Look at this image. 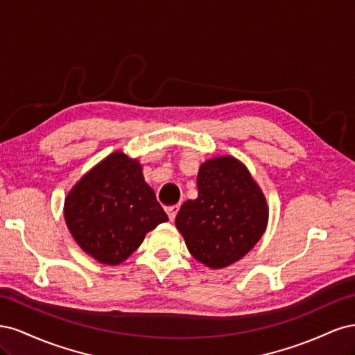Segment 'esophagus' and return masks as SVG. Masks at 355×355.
Listing matches in <instances>:
<instances>
[{
  "label": "esophagus",
  "mask_w": 355,
  "mask_h": 355,
  "mask_svg": "<svg viewBox=\"0 0 355 355\" xmlns=\"http://www.w3.org/2000/svg\"><path fill=\"white\" fill-rule=\"evenodd\" d=\"M166 211H167V214H168L170 220H175L176 214H178V211H179V206H170V207L166 209Z\"/></svg>",
  "instance_id": "1"
}]
</instances>
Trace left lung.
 <instances>
[{"label":"left lung","instance_id":"8db88e82","mask_svg":"<svg viewBox=\"0 0 355 355\" xmlns=\"http://www.w3.org/2000/svg\"><path fill=\"white\" fill-rule=\"evenodd\" d=\"M197 188L198 197L182 204L176 228L198 262L220 270L262 239L270 209L249 168L232 155L204 161Z\"/></svg>","mask_w":355,"mask_h":355}]
</instances>
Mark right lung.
Returning <instances> with one entry per match:
<instances>
[{
  "label": "right lung",
  "instance_id": "obj_1",
  "mask_svg": "<svg viewBox=\"0 0 355 355\" xmlns=\"http://www.w3.org/2000/svg\"><path fill=\"white\" fill-rule=\"evenodd\" d=\"M67 227L81 250L103 265H120L168 218L144 179L142 164L115 151L75 184L63 204Z\"/></svg>",
  "mask_w": 355,
  "mask_h": 355
}]
</instances>
